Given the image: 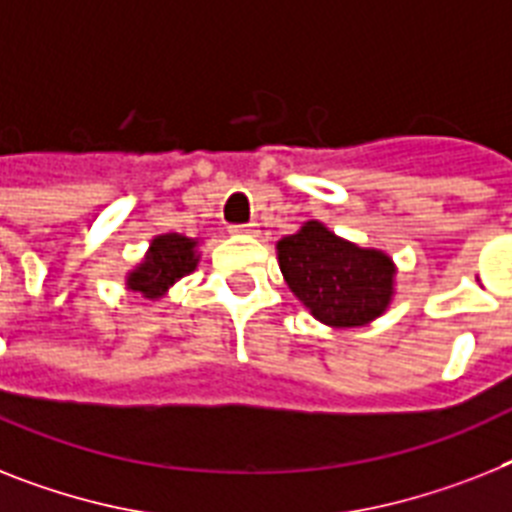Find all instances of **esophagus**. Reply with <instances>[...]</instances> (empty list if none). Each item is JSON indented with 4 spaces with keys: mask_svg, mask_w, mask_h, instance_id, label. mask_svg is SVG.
Instances as JSON below:
<instances>
[{
    "mask_svg": "<svg viewBox=\"0 0 512 512\" xmlns=\"http://www.w3.org/2000/svg\"><path fill=\"white\" fill-rule=\"evenodd\" d=\"M232 235H253L256 232V225H230Z\"/></svg>",
    "mask_w": 512,
    "mask_h": 512,
    "instance_id": "esophagus-1",
    "label": "esophagus"
}]
</instances>
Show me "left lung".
<instances>
[{
	"label": "left lung",
	"mask_w": 512,
	"mask_h": 512,
	"mask_svg": "<svg viewBox=\"0 0 512 512\" xmlns=\"http://www.w3.org/2000/svg\"><path fill=\"white\" fill-rule=\"evenodd\" d=\"M277 251L290 290L329 327H361L390 303L392 261L337 238L319 222L282 238Z\"/></svg>",
	"instance_id": "8db88e82"
}]
</instances>
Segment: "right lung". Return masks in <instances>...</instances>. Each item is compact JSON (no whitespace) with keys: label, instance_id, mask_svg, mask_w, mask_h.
Wrapping results in <instances>:
<instances>
[{"label":"right lung","instance_id":"obj_1","mask_svg":"<svg viewBox=\"0 0 512 512\" xmlns=\"http://www.w3.org/2000/svg\"><path fill=\"white\" fill-rule=\"evenodd\" d=\"M196 240L183 238L177 232L159 235L151 243V251L138 269L128 277V287L143 298H159L170 285L183 280L185 274L196 269Z\"/></svg>","mask_w":512,"mask_h":512}]
</instances>
